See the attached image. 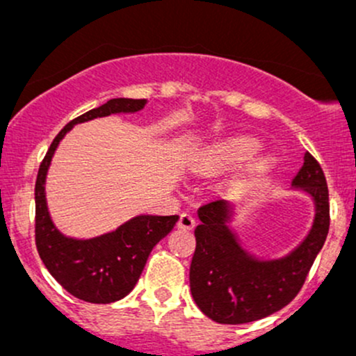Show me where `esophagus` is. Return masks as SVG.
<instances>
[{
    "instance_id": "1",
    "label": "esophagus",
    "mask_w": 356,
    "mask_h": 356,
    "mask_svg": "<svg viewBox=\"0 0 356 356\" xmlns=\"http://www.w3.org/2000/svg\"><path fill=\"white\" fill-rule=\"evenodd\" d=\"M179 227H182V229H192V227L195 226V220L189 212H182L181 218H179V222H177Z\"/></svg>"
}]
</instances>
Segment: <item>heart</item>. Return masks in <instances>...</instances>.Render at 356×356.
<instances>
[{"label":"heart","mask_w":356,"mask_h":356,"mask_svg":"<svg viewBox=\"0 0 356 356\" xmlns=\"http://www.w3.org/2000/svg\"><path fill=\"white\" fill-rule=\"evenodd\" d=\"M261 142L251 136H236L216 142L195 157L194 169L202 174H216L220 170L244 164L259 152ZM266 164V161H264Z\"/></svg>","instance_id":"b5f03b06"}]
</instances>
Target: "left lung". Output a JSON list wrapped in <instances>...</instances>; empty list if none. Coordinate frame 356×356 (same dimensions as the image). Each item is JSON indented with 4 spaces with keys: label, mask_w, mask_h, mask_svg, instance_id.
Listing matches in <instances>:
<instances>
[{
    "label": "left lung",
    "mask_w": 356,
    "mask_h": 356,
    "mask_svg": "<svg viewBox=\"0 0 356 356\" xmlns=\"http://www.w3.org/2000/svg\"><path fill=\"white\" fill-rule=\"evenodd\" d=\"M291 184L313 199L314 219L308 236L277 259H259L241 246L229 226L234 216L231 202L220 199L199 207L201 224L194 231L189 280L195 305L211 320L222 325L261 320L300 293L328 236L330 202L325 174L309 152Z\"/></svg>",
    "instance_id": "8db88e82"
}]
</instances>
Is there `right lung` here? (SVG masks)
<instances>
[{
  "label": "right lung",
  "instance_id": "add662e5",
  "mask_svg": "<svg viewBox=\"0 0 356 356\" xmlns=\"http://www.w3.org/2000/svg\"><path fill=\"white\" fill-rule=\"evenodd\" d=\"M145 105V99H112L73 118L53 138L40 164L35 184L36 249L50 275L70 295L88 303L107 305L129 295L144 271L150 251L172 231L179 216L140 214L127 220L115 231L97 238H68L53 224L48 211L44 194L48 169L60 140L70 132L73 125L112 113H136Z\"/></svg>",
  "mask_w": 356,
  "mask_h": 356
}]
</instances>
